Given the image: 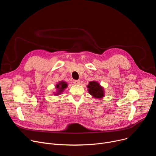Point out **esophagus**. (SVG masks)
I'll use <instances>...</instances> for the list:
<instances>
[{"mask_svg": "<svg viewBox=\"0 0 156 156\" xmlns=\"http://www.w3.org/2000/svg\"><path fill=\"white\" fill-rule=\"evenodd\" d=\"M73 83H74L75 84H79L80 83V80H74Z\"/></svg>", "mask_w": 156, "mask_h": 156, "instance_id": "esophagus-1", "label": "esophagus"}]
</instances>
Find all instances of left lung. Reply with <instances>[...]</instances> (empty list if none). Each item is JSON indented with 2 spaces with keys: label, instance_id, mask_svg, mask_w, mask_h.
Wrapping results in <instances>:
<instances>
[{
  "label": "left lung",
  "instance_id": "obj_1",
  "mask_svg": "<svg viewBox=\"0 0 156 156\" xmlns=\"http://www.w3.org/2000/svg\"><path fill=\"white\" fill-rule=\"evenodd\" d=\"M88 93L92 96L93 98L101 99L104 97V89L96 81H91L87 85Z\"/></svg>",
  "mask_w": 156,
  "mask_h": 156
}]
</instances>
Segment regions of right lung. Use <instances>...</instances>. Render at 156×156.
Instances as JSON below:
<instances>
[{"instance_id": "obj_1", "label": "right lung", "mask_w": 156, "mask_h": 156, "mask_svg": "<svg viewBox=\"0 0 156 156\" xmlns=\"http://www.w3.org/2000/svg\"><path fill=\"white\" fill-rule=\"evenodd\" d=\"M68 87V84L64 81H60L55 85L56 91L54 93V96L60 95L65 90V88Z\"/></svg>"}]
</instances>
